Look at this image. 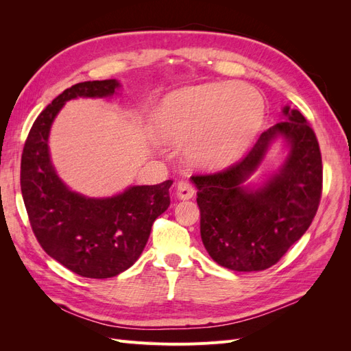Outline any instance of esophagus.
Segmentation results:
<instances>
[{
  "mask_svg": "<svg viewBox=\"0 0 351 351\" xmlns=\"http://www.w3.org/2000/svg\"><path fill=\"white\" fill-rule=\"evenodd\" d=\"M176 192L180 199H192L195 196V187L192 186V183L182 180V182H178Z\"/></svg>",
  "mask_w": 351,
  "mask_h": 351,
  "instance_id": "obj_1",
  "label": "esophagus"
}]
</instances>
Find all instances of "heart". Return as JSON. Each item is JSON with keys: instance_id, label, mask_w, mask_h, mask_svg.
<instances>
[{"instance_id": "heart-1", "label": "heart", "mask_w": 351, "mask_h": 351, "mask_svg": "<svg viewBox=\"0 0 351 351\" xmlns=\"http://www.w3.org/2000/svg\"><path fill=\"white\" fill-rule=\"evenodd\" d=\"M263 120L256 89L239 83H208L178 90L156 110L164 139L183 145L190 162L215 167L243 152Z\"/></svg>"}]
</instances>
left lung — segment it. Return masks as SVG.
<instances>
[{"label":"left lung","mask_w":351,"mask_h":351,"mask_svg":"<svg viewBox=\"0 0 351 351\" xmlns=\"http://www.w3.org/2000/svg\"><path fill=\"white\" fill-rule=\"evenodd\" d=\"M263 132L239 162L196 174L200 237L221 267L252 272L277 263L309 228L322 195V156L316 134L300 111ZM282 135L291 154L278 175L261 189L241 186L270 142Z\"/></svg>","instance_id":"left-lung-1"}]
</instances>
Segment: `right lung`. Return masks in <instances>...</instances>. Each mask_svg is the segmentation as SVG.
Wrapping results in <instances>:
<instances>
[{
    "mask_svg": "<svg viewBox=\"0 0 351 351\" xmlns=\"http://www.w3.org/2000/svg\"><path fill=\"white\" fill-rule=\"evenodd\" d=\"M117 88L115 79L93 80L58 95L32 125L20 165V187L40 247L86 278H111L129 269L142 254L154 221L169 206L173 180L90 199L69 190L51 164L48 136L62 105L77 97H110Z\"/></svg>",
    "mask_w": 351,
    "mask_h": 351,
    "instance_id": "obj_1",
    "label": "right lung"
}]
</instances>
